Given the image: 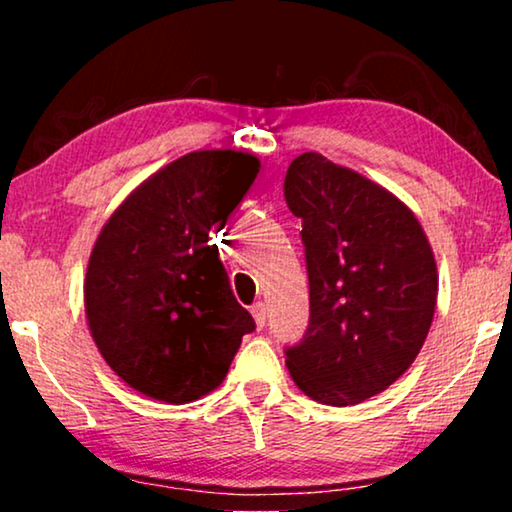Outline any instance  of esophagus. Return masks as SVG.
<instances>
[{"label": "esophagus", "instance_id": "obj_1", "mask_svg": "<svg viewBox=\"0 0 512 512\" xmlns=\"http://www.w3.org/2000/svg\"><path fill=\"white\" fill-rule=\"evenodd\" d=\"M250 314H253L255 325L259 329L266 325V305H264V302H257V305H253V309H250Z\"/></svg>", "mask_w": 512, "mask_h": 512}]
</instances>
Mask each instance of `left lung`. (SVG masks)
I'll list each match as a JSON object with an SVG mask.
<instances>
[{
    "label": "left lung",
    "mask_w": 512,
    "mask_h": 512,
    "mask_svg": "<svg viewBox=\"0 0 512 512\" xmlns=\"http://www.w3.org/2000/svg\"><path fill=\"white\" fill-rule=\"evenodd\" d=\"M302 219L309 327L287 368L311 400L352 406L386 391L427 339L438 271L420 221L361 173L302 153L284 178Z\"/></svg>",
    "instance_id": "obj_1"
}]
</instances>
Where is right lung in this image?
<instances>
[{
    "label": "right lung",
    "instance_id": "add662e5",
    "mask_svg": "<svg viewBox=\"0 0 512 512\" xmlns=\"http://www.w3.org/2000/svg\"><path fill=\"white\" fill-rule=\"evenodd\" d=\"M257 173L250 153H187L135 187L101 228L85 316L101 357L137 393L167 404L212 393L255 329L210 235Z\"/></svg>",
    "mask_w": 512,
    "mask_h": 512
}]
</instances>
